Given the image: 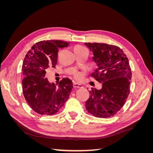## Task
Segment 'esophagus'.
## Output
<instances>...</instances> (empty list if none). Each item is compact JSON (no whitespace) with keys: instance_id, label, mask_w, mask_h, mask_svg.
<instances>
[{"instance_id":"34e87169","label":"esophagus","mask_w":153,"mask_h":153,"mask_svg":"<svg viewBox=\"0 0 153 153\" xmlns=\"http://www.w3.org/2000/svg\"><path fill=\"white\" fill-rule=\"evenodd\" d=\"M73 87L75 88V89H78V88H82L83 86L80 84H78V83H74Z\"/></svg>"}]
</instances>
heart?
Instances as JSON below:
<instances>
[{
    "mask_svg": "<svg viewBox=\"0 0 153 153\" xmlns=\"http://www.w3.org/2000/svg\"><path fill=\"white\" fill-rule=\"evenodd\" d=\"M84 48V47H82V46H76L75 48ZM74 76H75V78H76V79H80L82 76V73L80 72H76L74 73Z\"/></svg>",
    "mask_w": 153,
    "mask_h": 153,
    "instance_id": "1",
    "label": "heart"
}]
</instances>
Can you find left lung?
Returning <instances> with one entry per match:
<instances>
[{
	"mask_svg": "<svg viewBox=\"0 0 153 153\" xmlns=\"http://www.w3.org/2000/svg\"><path fill=\"white\" fill-rule=\"evenodd\" d=\"M92 52L96 63L95 72L91 74L102 83L100 90L92 88L85 102L88 112L100 118L116 114L124 106L129 94L131 70L123 50L117 46L105 43H85Z\"/></svg>",
	"mask_w": 153,
	"mask_h": 153,
	"instance_id": "1",
	"label": "left lung"
}]
</instances>
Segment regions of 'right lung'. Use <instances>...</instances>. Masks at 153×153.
I'll list each match as a JSON object with an SVG mask.
<instances>
[{"label":"right lung","instance_id":"obj_1","mask_svg":"<svg viewBox=\"0 0 153 153\" xmlns=\"http://www.w3.org/2000/svg\"><path fill=\"white\" fill-rule=\"evenodd\" d=\"M69 43L61 40L41 41L32 46L23 62L22 89L27 103L41 115L58 112L68 100L73 82L64 78L58 84L50 83L45 78L49 67L57 64L59 48L67 47Z\"/></svg>","mask_w":153,"mask_h":153}]
</instances>
